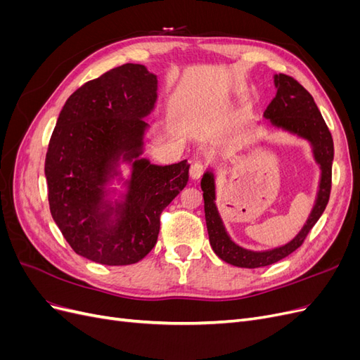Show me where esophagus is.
I'll use <instances>...</instances> for the list:
<instances>
[{
    "mask_svg": "<svg viewBox=\"0 0 360 360\" xmlns=\"http://www.w3.org/2000/svg\"><path fill=\"white\" fill-rule=\"evenodd\" d=\"M204 174V165L200 162L193 163V165L191 167V171H189V176L192 180H198L201 176Z\"/></svg>",
    "mask_w": 360,
    "mask_h": 360,
    "instance_id": "34e87169",
    "label": "esophagus"
}]
</instances>
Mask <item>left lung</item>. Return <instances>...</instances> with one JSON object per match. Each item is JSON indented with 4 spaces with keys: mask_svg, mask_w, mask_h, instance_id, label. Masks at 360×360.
<instances>
[{
    "mask_svg": "<svg viewBox=\"0 0 360 360\" xmlns=\"http://www.w3.org/2000/svg\"><path fill=\"white\" fill-rule=\"evenodd\" d=\"M274 82L276 96L264 111V118L269 120L271 127L307 141L309 144L312 159L320 168L319 191L308 219L296 237H292L288 243L282 246L266 250H254L236 243L231 236L228 234L216 205L214 169H207L201 179V189L210 245L217 257L225 261V263L236 267H264L288 257L303 243L311 228L317 224L326 205L329 202L333 162V139L329 129L326 126L312 96L296 79L279 73L274 76Z\"/></svg>",
    "mask_w": 360,
    "mask_h": 360,
    "instance_id": "left-lung-1",
    "label": "left lung"
}]
</instances>
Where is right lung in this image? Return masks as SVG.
I'll use <instances>...</instances> for the list:
<instances>
[{"label":"right lung","mask_w":360,"mask_h":360,"mask_svg":"<svg viewBox=\"0 0 360 360\" xmlns=\"http://www.w3.org/2000/svg\"><path fill=\"white\" fill-rule=\"evenodd\" d=\"M158 89V76L143 64H123L76 90L52 132L45 160L51 214L75 252L94 263L143 259L158 242L160 213L188 184V160L155 165L143 158ZM122 165L131 168L127 179Z\"/></svg>","instance_id":"right-lung-1"}]
</instances>
